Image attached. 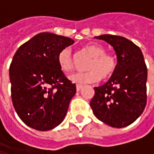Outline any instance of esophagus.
I'll return each instance as SVG.
<instances>
[{"instance_id": "obj_1", "label": "esophagus", "mask_w": 154, "mask_h": 154, "mask_svg": "<svg viewBox=\"0 0 154 154\" xmlns=\"http://www.w3.org/2000/svg\"><path fill=\"white\" fill-rule=\"evenodd\" d=\"M76 87H77V91H80V90L82 89V87H83V86H82V85H77V86H76Z\"/></svg>"}]
</instances>
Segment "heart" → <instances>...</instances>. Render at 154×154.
I'll use <instances>...</instances> for the list:
<instances>
[{
  "label": "heart",
  "mask_w": 154,
  "mask_h": 154,
  "mask_svg": "<svg viewBox=\"0 0 154 154\" xmlns=\"http://www.w3.org/2000/svg\"><path fill=\"white\" fill-rule=\"evenodd\" d=\"M84 50L92 57L86 72H77L69 77L73 83L85 85L97 82L100 78L108 79L111 77L117 68L115 58L105 53L104 48L97 44H89L84 47ZM58 65L64 73H69L73 69V59L69 48L62 49L57 57Z\"/></svg>",
  "instance_id": "b5f03b06"
}]
</instances>
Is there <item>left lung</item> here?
Returning a JSON list of instances; mask_svg holds the SVG:
<instances>
[{"mask_svg":"<svg viewBox=\"0 0 154 154\" xmlns=\"http://www.w3.org/2000/svg\"><path fill=\"white\" fill-rule=\"evenodd\" d=\"M94 38L113 47L117 68L104 85L94 87L90 106L95 117L112 128H125L136 121L146 105L147 68L138 46L128 39L112 35Z\"/></svg>","mask_w":154,"mask_h":154,"instance_id":"left-lung-1","label":"left lung"}]
</instances>
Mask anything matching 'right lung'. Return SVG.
<instances>
[{"instance_id":"right-lung-1","label":"right lung","mask_w":154,"mask_h":154,"mask_svg":"<svg viewBox=\"0 0 154 154\" xmlns=\"http://www.w3.org/2000/svg\"><path fill=\"white\" fill-rule=\"evenodd\" d=\"M73 44L66 36L40 33L16 51L10 67L11 99L26 126L46 131L63 121L77 89L60 70L57 57Z\"/></svg>"}]
</instances>
